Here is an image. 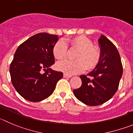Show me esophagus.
I'll return each instance as SVG.
<instances>
[{
	"label": "esophagus",
	"instance_id": "1",
	"mask_svg": "<svg viewBox=\"0 0 133 133\" xmlns=\"http://www.w3.org/2000/svg\"><path fill=\"white\" fill-rule=\"evenodd\" d=\"M71 75H68V74H64V78H69V77H71Z\"/></svg>",
	"mask_w": 133,
	"mask_h": 133
}]
</instances>
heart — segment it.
Returning <instances> with one entry per match:
<instances>
[{
	"instance_id": "b5f03b06",
	"label": "heart",
	"mask_w": 133,
	"mask_h": 133,
	"mask_svg": "<svg viewBox=\"0 0 133 133\" xmlns=\"http://www.w3.org/2000/svg\"><path fill=\"white\" fill-rule=\"evenodd\" d=\"M71 48L77 50L74 56L76 60H64L58 63L56 68L58 70L73 75L83 71L85 69H92L98 64L101 58V50L100 47L93 45L90 38L83 35L76 36L68 40ZM68 47L64 41H58L54 44L52 53L54 58L58 60L65 58Z\"/></svg>"
}]
</instances>
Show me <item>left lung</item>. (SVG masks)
I'll return each mask as SVG.
<instances>
[{
	"instance_id": "obj_1",
	"label": "left lung",
	"mask_w": 133,
	"mask_h": 133,
	"mask_svg": "<svg viewBox=\"0 0 133 133\" xmlns=\"http://www.w3.org/2000/svg\"><path fill=\"white\" fill-rule=\"evenodd\" d=\"M101 58L95 69L82 75L81 87L74 90L75 97L88 106H98L108 101L118 89L123 74L119 53L104 35L98 39Z\"/></svg>"
}]
</instances>
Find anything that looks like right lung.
I'll return each mask as SVG.
<instances>
[{
    "instance_id": "obj_1",
    "label": "right lung",
    "mask_w": 133,
    "mask_h": 133,
    "mask_svg": "<svg viewBox=\"0 0 133 133\" xmlns=\"http://www.w3.org/2000/svg\"><path fill=\"white\" fill-rule=\"evenodd\" d=\"M58 40L55 35L38 33L16 50L10 65L11 81L16 91L27 100L37 102L48 98L63 77L62 72L49 68L54 64L52 48Z\"/></svg>"
}]
</instances>
